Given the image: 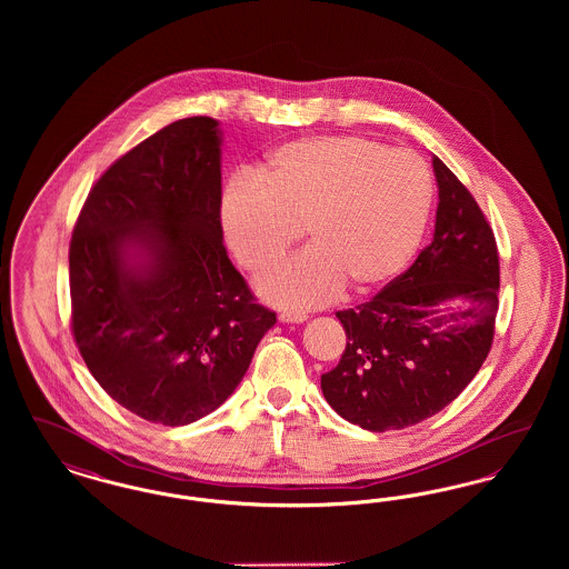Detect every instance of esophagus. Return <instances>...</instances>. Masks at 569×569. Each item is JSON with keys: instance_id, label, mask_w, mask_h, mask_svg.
Returning a JSON list of instances; mask_svg holds the SVG:
<instances>
[{"instance_id": "1", "label": "esophagus", "mask_w": 569, "mask_h": 569, "mask_svg": "<svg viewBox=\"0 0 569 569\" xmlns=\"http://www.w3.org/2000/svg\"><path fill=\"white\" fill-rule=\"evenodd\" d=\"M279 320L286 322V325H302V322H307V316H305V313L283 311V313H279Z\"/></svg>"}]
</instances>
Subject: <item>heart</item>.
Segmentation results:
<instances>
[{
  "label": "heart",
  "instance_id": "1",
  "mask_svg": "<svg viewBox=\"0 0 569 569\" xmlns=\"http://www.w3.org/2000/svg\"><path fill=\"white\" fill-rule=\"evenodd\" d=\"M431 204L433 179L413 151L362 136H316L274 149L262 172L237 174L219 216L251 272L272 269L305 226L309 249L262 277L258 290L281 307L316 309L346 286L367 295L403 271Z\"/></svg>",
  "mask_w": 569,
  "mask_h": 569
}]
</instances>
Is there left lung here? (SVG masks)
<instances>
[{
  "label": "left lung",
  "mask_w": 569,
  "mask_h": 569,
  "mask_svg": "<svg viewBox=\"0 0 569 569\" xmlns=\"http://www.w3.org/2000/svg\"><path fill=\"white\" fill-rule=\"evenodd\" d=\"M433 241L369 302L339 311L348 335L322 376L328 406L367 431L418 425L452 403L487 360L499 307V256L487 217L433 156Z\"/></svg>",
  "instance_id": "1"
}]
</instances>
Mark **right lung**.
I'll list each match as a JSON object with an SVG mask.
<instances>
[{"label":"right lung","mask_w":569,"mask_h":569,"mask_svg":"<svg viewBox=\"0 0 569 569\" xmlns=\"http://www.w3.org/2000/svg\"><path fill=\"white\" fill-rule=\"evenodd\" d=\"M219 209V121L188 117L110 166L72 234L82 360L119 406L163 427L216 411L277 322L230 262Z\"/></svg>","instance_id":"1"}]
</instances>
